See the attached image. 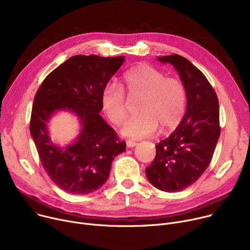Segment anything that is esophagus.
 <instances>
[{
	"label": "esophagus",
	"mask_w": 250,
	"mask_h": 250,
	"mask_svg": "<svg viewBox=\"0 0 250 250\" xmlns=\"http://www.w3.org/2000/svg\"><path fill=\"white\" fill-rule=\"evenodd\" d=\"M126 145H127V147L132 148V147H135V146L137 145V142H135V141H132V140H128V141L126 142Z\"/></svg>",
	"instance_id": "esophagus-1"
}]
</instances>
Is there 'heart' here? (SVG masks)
<instances>
[{
	"label": "heart",
	"mask_w": 250,
	"mask_h": 250,
	"mask_svg": "<svg viewBox=\"0 0 250 250\" xmlns=\"http://www.w3.org/2000/svg\"><path fill=\"white\" fill-rule=\"evenodd\" d=\"M122 87L129 97H141L138 104L140 115L130 118L120 130L124 137H148L159 127L162 132H169L183 120L187 109V91L179 79L166 78V75L154 66L140 64L124 74ZM123 89L109 83L100 96L101 109L115 125L121 124L127 115Z\"/></svg>",
	"instance_id": "heart-1"
}]
</instances>
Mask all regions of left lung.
<instances>
[{
  "instance_id": "left-lung-1",
  "label": "left lung",
  "mask_w": 250,
  "mask_h": 250,
  "mask_svg": "<svg viewBox=\"0 0 250 250\" xmlns=\"http://www.w3.org/2000/svg\"><path fill=\"white\" fill-rule=\"evenodd\" d=\"M178 72L187 91V109L178 127L156 145V156L148 166L149 182L165 192H178L193 184L212 159L219 139V105L204 74L182 56L157 57Z\"/></svg>"
}]
</instances>
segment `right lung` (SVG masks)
<instances>
[{"label": "right lung", "mask_w": 250, "mask_h": 250, "mask_svg": "<svg viewBox=\"0 0 250 250\" xmlns=\"http://www.w3.org/2000/svg\"><path fill=\"white\" fill-rule=\"evenodd\" d=\"M125 56L76 55L52 71L37 91L30 132L50 179L71 194L85 195L98 190L108 179L113 159L124 152L115 130L101 117L100 96ZM60 110L73 112L82 130L70 145L51 140L47 123Z\"/></svg>", "instance_id": "obj_1"}]
</instances>
